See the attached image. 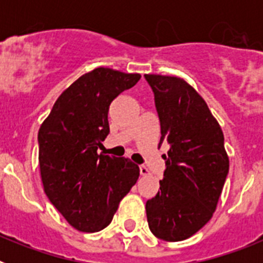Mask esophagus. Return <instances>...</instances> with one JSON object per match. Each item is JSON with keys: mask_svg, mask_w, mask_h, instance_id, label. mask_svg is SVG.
Masks as SVG:
<instances>
[{"mask_svg": "<svg viewBox=\"0 0 263 263\" xmlns=\"http://www.w3.org/2000/svg\"><path fill=\"white\" fill-rule=\"evenodd\" d=\"M139 173H141V175H142V176H146V175H148V174H150V171H148L147 167L141 166V167H139Z\"/></svg>", "mask_w": 263, "mask_h": 263, "instance_id": "obj_1", "label": "esophagus"}]
</instances>
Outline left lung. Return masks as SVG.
<instances>
[{"label": "left lung", "instance_id": "left-lung-1", "mask_svg": "<svg viewBox=\"0 0 263 263\" xmlns=\"http://www.w3.org/2000/svg\"><path fill=\"white\" fill-rule=\"evenodd\" d=\"M168 152L163 180L146 201L148 228L164 241H183L210 221L229 171L224 134L203 97L184 79L145 75Z\"/></svg>", "mask_w": 263, "mask_h": 263}]
</instances>
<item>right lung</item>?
I'll use <instances>...</instances> for the list:
<instances>
[{
    "mask_svg": "<svg viewBox=\"0 0 263 263\" xmlns=\"http://www.w3.org/2000/svg\"><path fill=\"white\" fill-rule=\"evenodd\" d=\"M139 73L99 67L81 75L53 104L38 133L43 190L71 227L93 233L110 224L138 180L127 158L97 154L109 134L111 101L134 87Z\"/></svg>",
    "mask_w": 263,
    "mask_h": 263,
    "instance_id": "obj_1",
    "label": "right lung"
}]
</instances>
